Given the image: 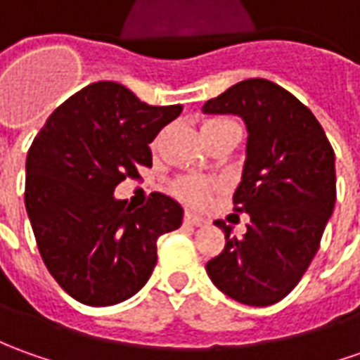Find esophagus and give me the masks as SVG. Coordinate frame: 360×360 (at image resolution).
Segmentation results:
<instances>
[{
  "instance_id": "1",
  "label": "esophagus",
  "mask_w": 360,
  "mask_h": 360,
  "mask_svg": "<svg viewBox=\"0 0 360 360\" xmlns=\"http://www.w3.org/2000/svg\"><path fill=\"white\" fill-rule=\"evenodd\" d=\"M185 222H187V224H191V226H202V224H205V219H202V217H199V214H193V212H187V214H185Z\"/></svg>"
}]
</instances>
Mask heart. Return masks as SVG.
Returning a JSON list of instances; mask_svg holds the SVG:
<instances>
[{
  "mask_svg": "<svg viewBox=\"0 0 360 360\" xmlns=\"http://www.w3.org/2000/svg\"><path fill=\"white\" fill-rule=\"evenodd\" d=\"M229 120H209L205 122L202 128H209V126H217V124H224ZM212 185L209 181L197 179V177H183L175 185H173V193L177 195V199H181L187 205H202L207 202L209 195H211Z\"/></svg>",
  "mask_w": 360,
  "mask_h": 360,
  "instance_id": "1",
  "label": "heart"
}]
</instances>
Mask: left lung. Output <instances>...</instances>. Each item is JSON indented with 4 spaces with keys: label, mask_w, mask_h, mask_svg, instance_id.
<instances>
[{
    "label": "left lung",
    "mask_w": 360,
    "mask_h": 360,
    "mask_svg": "<svg viewBox=\"0 0 360 360\" xmlns=\"http://www.w3.org/2000/svg\"><path fill=\"white\" fill-rule=\"evenodd\" d=\"M202 112L240 116L248 131L232 200L250 222L240 238L222 221L214 222L226 244L207 262V274L244 305L278 303L309 268L333 214V148L311 110L266 78L242 80L211 98Z\"/></svg>",
    "instance_id": "obj_1"
}]
</instances>
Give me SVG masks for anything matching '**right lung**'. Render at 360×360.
Wrapping results in <instances>:
<instances>
[{
    "label": "right lung",
    "instance_id": "right-lung-1",
    "mask_svg": "<svg viewBox=\"0 0 360 360\" xmlns=\"http://www.w3.org/2000/svg\"><path fill=\"white\" fill-rule=\"evenodd\" d=\"M183 106H149L118 82H94L58 106L25 163V209L46 270L84 305L138 293L158 262V238L183 209L163 193L131 209L114 199L126 177L151 167L149 143Z\"/></svg>",
    "mask_w": 360,
    "mask_h": 360
}]
</instances>
